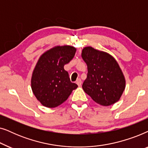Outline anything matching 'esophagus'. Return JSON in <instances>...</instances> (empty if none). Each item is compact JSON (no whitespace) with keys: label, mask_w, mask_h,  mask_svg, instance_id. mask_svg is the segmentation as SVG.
I'll list each match as a JSON object with an SVG mask.
<instances>
[{"label":"esophagus","mask_w":148,"mask_h":148,"mask_svg":"<svg viewBox=\"0 0 148 148\" xmlns=\"http://www.w3.org/2000/svg\"><path fill=\"white\" fill-rule=\"evenodd\" d=\"M82 80L80 79H77V81H76V84H77V86H80L81 85H82Z\"/></svg>","instance_id":"obj_1"}]
</instances>
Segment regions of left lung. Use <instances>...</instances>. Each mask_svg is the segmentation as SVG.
<instances>
[{"label": "left lung", "instance_id": "obj_1", "mask_svg": "<svg viewBox=\"0 0 148 148\" xmlns=\"http://www.w3.org/2000/svg\"><path fill=\"white\" fill-rule=\"evenodd\" d=\"M82 57L88 66V75L82 86L84 92L102 106H108L118 102L126 81L116 59L91 46L83 48Z\"/></svg>", "mask_w": 148, "mask_h": 148}]
</instances>
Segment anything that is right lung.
<instances>
[{
    "label": "right lung",
    "instance_id": "add662e5",
    "mask_svg": "<svg viewBox=\"0 0 148 148\" xmlns=\"http://www.w3.org/2000/svg\"><path fill=\"white\" fill-rule=\"evenodd\" d=\"M73 46H56L40 56L31 79L32 92L37 100L48 108H55L67 100L77 85L71 82L64 65L74 57Z\"/></svg>",
    "mask_w": 148,
    "mask_h": 148
}]
</instances>
